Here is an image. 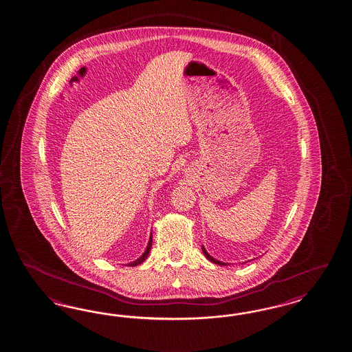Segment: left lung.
Here are the masks:
<instances>
[{"label": "left lung", "mask_w": 352, "mask_h": 352, "mask_svg": "<svg viewBox=\"0 0 352 352\" xmlns=\"http://www.w3.org/2000/svg\"><path fill=\"white\" fill-rule=\"evenodd\" d=\"M202 252H204V255L206 256V258H209L211 263H214V264H217V265H228L227 263H221V261H219V260H217V258H214V257L210 256L209 254H208V251L205 250V248H204V246H202Z\"/></svg>", "instance_id": "8db88e82"}]
</instances>
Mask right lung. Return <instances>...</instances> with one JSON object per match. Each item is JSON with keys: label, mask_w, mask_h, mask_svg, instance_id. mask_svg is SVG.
<instances>
[{"label": "right lung", "mask_w": 352, "mask_h": 352, "mask_svg": "<svg viewBox=\"0 0 352 352\" xmlns=\"http://www.w3.org/2000/svg\"><path fill=\"white\" fill-rule=\"evenodd\" d=\"M152 246V236L150 237V241H148V245H147V248L144 250V252L142 254V256L140 257V258H137L135 261L133 263H129L126 266H137L140 265V264H142L143 261L146 260V257L148 256V254H150V251H151Z\"/></svg>", "instance_id": "right-lung-1"}]
</instances>
